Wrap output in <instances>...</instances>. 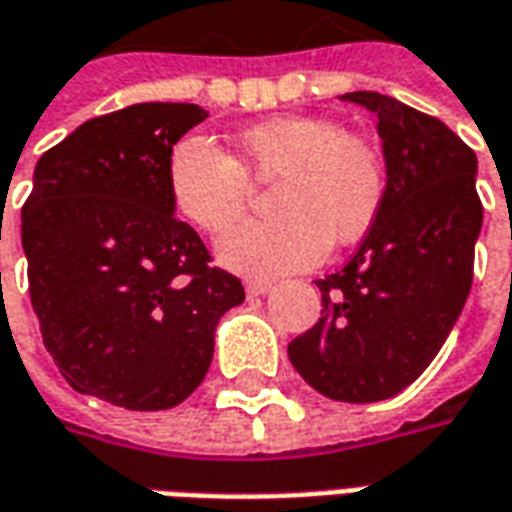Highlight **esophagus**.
<instances>
[{
	"label": "esophagus",
	"instance_id": "34e87169",
	"mask_svg": "<svg viewBox=\"0 0 512 512\" xmlns=\"http://www.w3.org/2000/svg\"><path fill=\"white\" fill-rule=\"evenodd\" d=\"M244 288L249 296H263V293L271 290V282H268V279H246Z\"/></svg>",
	"mask_w": 512,
	"mask_h": 512
}]
</instances>
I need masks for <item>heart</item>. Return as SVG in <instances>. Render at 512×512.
<instances>
[{
	"mask_svg": "<svg viewBox=\"0 0 512 512\" xmlns=\"http://www.w3.org/2000/svg\"><path fill=\"white\" fill-rule=\"evenodd\" d=\"M238 153L202 134L178 139L167 158L169 200L205 233L244 216L252 180H274L277 216L222 235L219 260L249 277H279L321 263L329 244L348 246L373 227L386 200V164L373 139L315 115L271 117L235 136Z\"/></svg>",
	"mask_w": 512,
	"mask_h": 512,
	"instance_id": "1",
	"label": "heart"
}]
</instances>
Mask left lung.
<instances>
[{
	"instance_id": "obj_1",
	"label": "left lung",
	"mask_w": 512,
	"mask_h": 512,
	"mask_svg": "<svg viewBox=\"0 0 512 512\" xmlns=\"http://www.w3.org/2000/svg\"><path fill=\"white\" fill-rule=\"evenodd\" d=\"M345 101L378 115L386 200L354 257L315 282L321 318L288 356L321 395L376 403L417 381L458 321L483 202L474 150L439 117L367 90Z\"/></svg>"
}]
</instances>
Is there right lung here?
Here are the masks:
<instances>
[{
    "instance_id": "add662e5",
    "label": "right lung",
    "mask_w": 512,
    "mask_h": 512,
    "mask_svg": "<svg viewBox=\"0 0 512 512\" xmlns=\"http://www.w3.org/2000/svg\"><path fill=\"white\" fill-rule=\"evenodd\" d=\"M205 117L197 104H134L40 156L21 208L29 299L76 392L131 411L178 406L211 367L219 318L244 301L169 200V150Z\"/></svg>"
}]
</instances>
